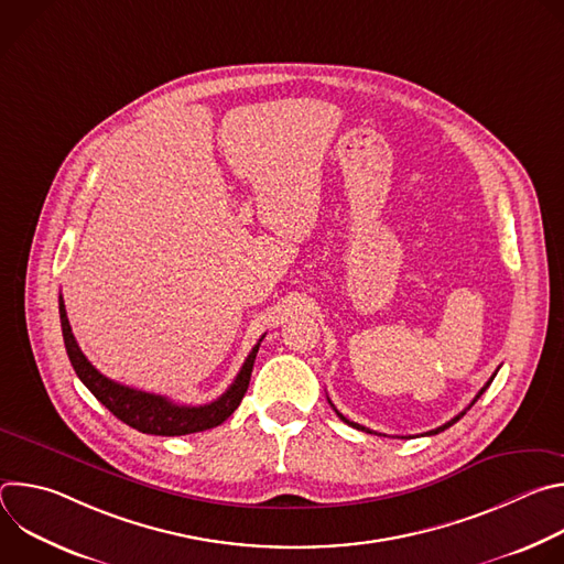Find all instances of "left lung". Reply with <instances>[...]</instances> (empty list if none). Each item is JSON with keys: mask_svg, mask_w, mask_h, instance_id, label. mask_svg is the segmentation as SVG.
Wrapping results in <instances>:
<instances>
[{"mask_svg": "<svg viewBox=\"0 0 564 564\" xmlns=\"http://www.w3.org/2000/svg\"><path fill=\"white\" fill-rule=\"evenodd\" d=\"M496 375H498V370H496V372H494V375H491V379H489V381H487V383H485V386H481V390H479V392H477V394H475V399H473V401H470V406H473V404H475V401H477V399H479V397H481V394H485V390H487V388H489V386H491V381H494V379H496ZM328 401H330V399H328ZM330 406H333V401H330ZM470 406H468V409H470ZM333 409H335V406H333ZM468 409H466V411H468ZM466 411H462V413H459V415H455V417H453V420H451V422H446V424H442V426H440V429H435V431H429V433H426V435H437V433H442V431H446V429H448V426H453V424H455V422H457V420H462V417H464V415H466ZM335 413H337V415H339V417H341V420H344V422H346V424H348V426H352V429H357V431H366V433H372V431H370V429H366V426H361V424H355V422H350V420H348V417H344V415H341V413H339V411H337V409H335Z\"/></svg>", "mask_w": 564, "mask_h": 564, "instance_id": "obj_1", "label": "left lung"}]
</instances>
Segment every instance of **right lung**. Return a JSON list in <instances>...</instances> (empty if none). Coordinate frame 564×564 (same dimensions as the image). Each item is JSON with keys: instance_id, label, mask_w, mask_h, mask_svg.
I'll use <instances>...</instances> for the list:
<instances>
[{"instance_id": "add662e5", "label": "right lung", "mask_w": 564, "mask_h": 564, "mask_svg": "<svg viewBox=\"0 0 564 564\" xmlns=\"http://www.w3.org/2000/svg\"><path fill=\"white\" fill-rule=\"evenodd\" d=\"M59 324H62L66 355L70 359L75 375L94 392V397L100 401V404L107 406L127 426H131L140 433H147V435H163V437L200 433V431L223 424L238 409L240 399H243V394L248 392L254 359H257L259 346L263 341V337H261L259 344L248 355L243 368H240V372L236 375L234 383L218 399H214L212 404L183 406L163 394H153V392L122 386V383L105 377L102 372H98L94 368V364L85 357V352L79 350V346L70 333V324H68L62 296H59Z\"/></svg>"}]
</instances>
